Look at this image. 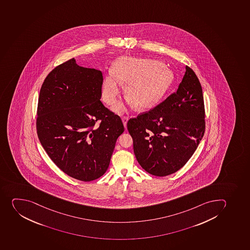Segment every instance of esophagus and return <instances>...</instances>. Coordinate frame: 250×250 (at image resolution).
<instances>
[{
	"instance_id": "34e87169",
	"label": "esophagus",
	"mask_w": 250,
	"mask_h": 250,
	"mask_svg": "<svg viewBox=\"0 0 250 250\" xmlns=\"http://www.w3.org/2000/svg\"><path fill=\"white\" fill-rule=\"evenodd\" d=\"M128 117H122V122H123V124H124L125 128H126V126H127V122H128Z\"/></svg>"
}]
</instances>
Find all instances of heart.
<instances>
[{
	"label": "heart",
	"instance_id": "b5f03b06",
	"mask_svg": "<svg viewBox=\"0 0 250 250\" xmlns=\"http://www.w3.org/2000/svg\"><path fill=\"white\" fill-rule=\"evenodd\" d=\"M174 81L173 71L158 61L137 58H122L117 60L114 70L104 76L101 96L108 105L114 104L124 83L126 96L141 109L152 108L167 94ZM114 110L122 112L123 104L117 103Z\"/></svg>",
	"mask_w": 250,
	"mask_h": 250
}]
</instances>
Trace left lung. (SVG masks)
Instances as JSON below:
<instances>
[{
	"instance_id": "obj_1",
	"label": "left lung",
	"mask_w": 250,
	"mask_h": 250,
	"mask_svg": "<svg viewBox=\"0 0 250 250\" xmlns=\"http://www.w3.org/2000/svg\"><path fill=\"white\" fill-rule=\"evenodd\" d=\"M204 118L201 84L192 69L186 66L176 92L154 108L128 120L127 128L141 167L158 177L181 169L204 137Z\"/></svg>"
}]
</instances>
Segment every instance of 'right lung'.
<instances>
[{"label":"right lung","mask_w":250,"mask_h":250,"mask_svg":"<svg viewBox=\"0 0 250 250\" xmlns=\"http://www.w3.org/2000/svg\"><path fill=\"white\" fill-rule=\"evenodd\" d=\"M102 72L71 59L55 66L42 85L36 129L46 154L62 171L89 182L108 169L122 119L101 101Z\"/></svg>","instance_id":"1"}]
</instances>
